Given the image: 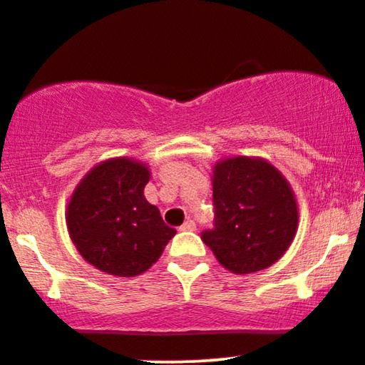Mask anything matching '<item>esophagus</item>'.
Returning <instances> with one entry per match:
<instances>
[{
    "label": "esophagus",
    "mask_w": 365,
    "mask_h": 365,
    "mask_svg": "<svg viewBox=\"0 0 365 365\" xmlns=\"http://www.w3.org/2000/svg\"><path fill=\"white\" fill-rule=\"evenodd\" d=\"M195 222L192 221V219H188V221L183 222L182 226H180V231H195Z\"/></svg>",
    "instance_id": "1"
}]
</instances>
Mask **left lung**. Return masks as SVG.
I'll list each match as a JSON object with an SVG mask.
<instances>
[{
	"label": "left lung",
	"instance_id": "left-lung-1",
	"mask_svg": "<svg viewBox=\"0 0 365 365\" xmlns=\"http://www.w3.org/2000/svg\"><path fill=\"white\" fill-rule=\"evenodd\" d=\"M214 227L200 238L232 274L274 265L291 247L297 205L287 180L265 160L219 161L212 178Z\"/></svg>",
	"mask_w": 365,
	"mask_h": 365
}]
</instances>
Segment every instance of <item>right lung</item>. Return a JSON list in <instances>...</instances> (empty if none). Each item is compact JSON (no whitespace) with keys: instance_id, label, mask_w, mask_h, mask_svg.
<instances>
[{"instance_id":"obj_1","label":"right lung","mask_w":365,"mask_h":365,"mask_svg":"<svg viewBox=\"0 0 365 365\" xmlns=\"http://www.w3.org/2000/svg\"><path fill=\"white\" fill-rule=\"evenodd\" d=\"M146 165L115 158L95 166L68 205L69 236L88 263L120 277L143 274L177 235L144 197Z\"/></svg>"}]
</instances>
